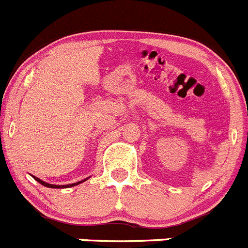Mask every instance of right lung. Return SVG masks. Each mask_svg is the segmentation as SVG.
Returning a JSON list of instances; mask_svg holds the SVG:
<instances>
[{"label":"right lung","instance_id":"obj_1","mask_svg":"<svg viewBox=\"0 0 248 248\" xmlns=\"http://www.w3.org/2000/svg\"><path fill=\"white\" fill-rule=\"evenodd\" d=\"M34 178H35V177H34ZM35 179H36V181H38V182H39L40 185L45 186V187H47V188H69V187H74V186L79 185V183H81V182L86 181V179H83V181H79V182H77V183H72V185H66V186H55V185H49V183H45L44 181H42V179H39V178H35Z\"/></svg>","mask_w":248,"mask_h":248}]
</instances>
